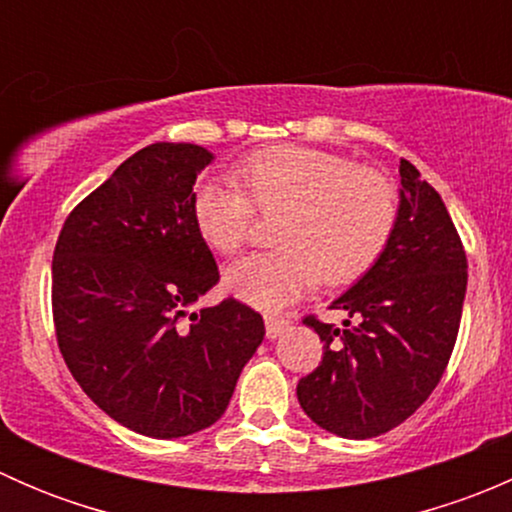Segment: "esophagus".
I'll return each instance as SVG.
<instances>
[{
	"instance_id": "1",
	"label": "esophagus",
	"mask_w": 512,
	"mask_h": 512,
	"mask_svg": "<svg viewBox=\"0 0 512 512\" xmlns=\"http://www.w3.org/2000/svg\"><path fill=\"white\" fill-rule=\"evenodd\" d=\"M289 319L285 317H275V314H267L265 317V332H267V339H277L282 337V334L289 329Z\"/></svg>"
}]
</instances>
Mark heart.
Listing matches in <instances>:
<instances>
[{
  "label": "heart",
  "instance_id": "obj_1",
  "mask_svg": "<svg viewBox=\"0 0 512 512\" xmlns=\"http://www.w3.org/2000/svg\"><path fill=\"white\" fill-rule=\"evenodd\" d=\"M235 183L205 180L193 193V223L220 255L250 237L255 210L275 218L272 252L225 270V289L257 309H282L322 277L349 285L376 265L394 235L399 195L384 173L309 146H275L247 156Z\"/></svg>",
  "mask_w": 512,
  "mask_h": 512
}]
</instances>
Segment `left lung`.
Returning a JSON list of instances; mask_svg holds the SVG:
<instances>
[{
  "label": "left lung",
  "instance_id": "obj_1",
  "mask_svg": "<svg viewBox=\"0 0 512 512\" xmlns=\"http://www.w3.org/2000/svg\"><path fill=\"white\" fill-rule=\"evenodd\" d=\"M399 218L384 255L334 309L344 327L307 317L324 342L299 379L304 414L342 438H374L406 421L446 371L461 324L468 262L441 195L401 160Z\"/></svg>",
  "mask_w": 512,
  "mask_h": 512
}]
</instances>
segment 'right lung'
Wrapping results in <instances>:
<instances>
[{
  "instance_id": "right-lung-1",
  "label": "right lung",
  "mask_w": 512,
  "mask_h": 512,
  "mask_svg": "<svg viewBox=\"0 0 512 512\" xmlns=\"http://www.w3.org/2000/svg\"><path fill=\"white\" fill-rule=\"evenodd\" d=\"M215 156L153 143L66 218L51 304L66 366L91 401L141 436L180 438L225 414L265 322L237 299L193 312L218 265L193 223V185Z\"/></svg>"
}]
</instances>
